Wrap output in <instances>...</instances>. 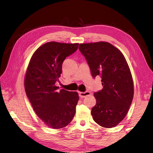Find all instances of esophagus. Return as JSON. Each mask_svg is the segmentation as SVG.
Returning a JSON list of instances; mask_svg holds the SVG:
<instances>
[{
	"label": "esophagus",
	"instance_id": "1",
	"mask_svg": "<svg viewBox=\"0 0 153 153\" xmlns=\"http://www.w3.org/2000/svg\"><path fill=\"white\" fill-rule=\"evenodd\" d=\"M79 97L81 98H84L87 97V96H89L90 95V92L88 91H86V92H79Z\"/></svg>",
	"mask_w": 153,
	"mask_h": 153
}]
</instances>
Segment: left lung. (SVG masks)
Returning a JSON list of instances; mask_svg holds the SVG:
<instances>
[{
	"label": "left lung",
	"instance_id": "left-lung-1",
	"mask_svg": "<svg viewBox=\"0 0 153 153\" xmlns=\"http://www.w3.org/2000/svg\"><path fill=\"white\" fill-rule=\"evenodd\" d=\"M79 49L92 77L102 78L103 88L94 94L93 120L103 128L115 127L125 118L134 97L133 78L125 56L107 42L79 44Z\"/></svg>",
	"mask_w": 153,
	"mask_h": 153
}]
</instances>
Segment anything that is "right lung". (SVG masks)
<instances>
[{"label": "right lung", "mask_w": 153, "mask_h": 153, "mask_svg": "<svg viewBox=\"0 0 153 153\" xmlns=\"http://www.w3.org/2000/svg\"><path fill=\"white\" fill-rule=\"evenodd\" d=\"M78 45L57 42L44 44L33 53L25 72L27 97L38 117L51 128L67 126L76 113L77 92L64 89L57 92L55 83L61 76L64 60L76 51Z\"/></svg>", "instance_id": "1"}]
</instances>
